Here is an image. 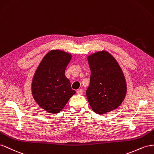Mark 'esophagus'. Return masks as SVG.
<instances>
[{"instance_id": "esophagus-1", "label": "esophagus", "mask_w": 154, "mask_h": 154, "mask_svg": "<svg viewBox=\"0 0 154 154\" xmlns=\"http://www.w3.org/2000/svg\"><path fill=\"white\" fill-rule=\"evenodd\" d=\"M77 94L78 95H82L83 94V91H82V90H78L77 91Z\"/></svg>"}]
</instances>
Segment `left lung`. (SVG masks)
Instances as JSON below:
<instances>
[{
	"instance_id": "obj_1",
	"label": "left lung",
	"mask_w": 154,
	"mask_h": 154,
	"mask_svg": "<svg viewBox=\"0 0 154 154\" xmlns=\"http://www.w3.org/2000/svg\"><path fill=\"white\" fill-rule=\"evenodd\" d=\"M88 61L91 75L86 94L90 106L97 114L114 110L123 101L127 90L120 66L106 51L89 55Z\"/></svg>"
}]
</instances>
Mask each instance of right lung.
Masks as SVG:
<instances>
[{
    "mask_svg": "<svg viewBox=\"0 0 154 154\" xmlns=\"http://www.w3.org/2000/svg\"><path fill=\"white\" fill-rule=\"evenodd\" d=\"M71 59V54L66 52L51 50L44 57L35 73L32 95L39 106L48 112L59 113L75 94L64 74Z\"/></svg>",
    "mask_w": 154,
    "mask_h": 154,
    "instance_id": "obj_1",
    "label": "right lung"
}]
</instances>
